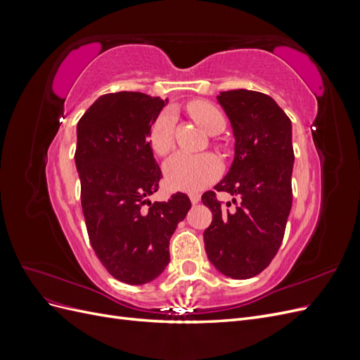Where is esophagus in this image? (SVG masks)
<instances>
[{
  "label": "esophagus",
  "instance_id": "34e87169",
  "mask_svg": "<svg viewBox=\"0 0 360 360\" xmlns=\"http://www.w3.org/2000/svg\"><path fill=\"white\" fill-rule=\"evenodd\" d=\"M189 198H191V202H192V204H198L200 200H201L200 193H189Z\"/></svg>",
  "mask_w": 360,
  "mask_h": 360
}]
</instances>
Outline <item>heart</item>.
<instances>
[{"instance_id":"obj_1","label":"heart","mask_w":360,"mask_h":360,"mask_svg":"<svg viewBox=\"0 0 360 360\" xmlns=\"http://www.w3.org/2000/svg\"><path fill=\"white\" fill-rule=\"evenodd\" d=\"M191 115L209 134H216L225 124L224 117L217 108L207 102H193L189 105ZM174 112L163 111L150 129L148 139L153 151L165 156L174 144ZM165 180L171 189L197 192L210 184L221 172V162L210 153L188 155L176 153L165 162Z\"/></svg>"}]
</instances>
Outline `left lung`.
<instances>
[{"label":"left lung","instance_id":"1","mask_svg":"<svg viewBox=\"0 0 360 360\" xmlns=\"http://www.w3.org/2000/svg\"><path fill=\"white\" fill-rule=\"evenodd\" d=\"M217 102L236 143L230 171L214 189L234 198L222 205L213 191L202 195L213 213L204 246L222 275L249 279L270 264L284 238L292 202L291 122L264 93L222 91Z\"/></svg>","mask_w":360,"mask_h":360}]
</instances>
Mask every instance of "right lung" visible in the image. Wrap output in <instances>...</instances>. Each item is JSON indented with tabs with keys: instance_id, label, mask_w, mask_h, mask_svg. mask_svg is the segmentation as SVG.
I'll return each mask as SVG.
<instances>
[{
	"instance_id": "add662e5",
	"label": "right lung",
	"mask_w": 360,
	"mask_h": 360,
	"mask_svg": "<svg viewBox=\"0 0 360 360\" xmlns=\"http://www.w3.org/2000/svg\"><path fill=\"white\" fill-rule=\"evenodd\" d=\"M168 99L138 91L103 94L76 126L75 163L86 231L97 258L130 285L156 279L169 263V238L191 200L151 202L162 177L148 134Z\"/></svg>"
}]
</instances>
